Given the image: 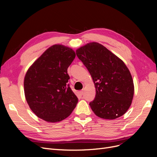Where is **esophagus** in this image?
<instances>
[{
  "label": "esophagus",
  "instance_id": "34e87169",
  "mask_svg": "<svg viewBox=\"0 0 157 157\" xmlns=\"http://www.w3.org/2000/svg\"><path fill=\"white\" fill-rule=\"evenodd\" d=\"M79 94L80 96H82V95L83 94V90H80V91H79Z\"/></svg>",
  "mask_w": 157,
  "mask_h": 157
}]
</instances>
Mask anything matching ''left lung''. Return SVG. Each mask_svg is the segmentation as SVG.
Wrapping results in <instances>:
<instances>
[{"label": "left lung", "mask_w": 157, "mask_h": 157, "mask_svg": "<svg viewBox=\"0 0 157 157\" xmlns=\"http://www.w3.org/2000/svg\"><path fill=\"white\" fill-rule=\"evenodd\" d=\"M76 54L91 75L96 88V97L90 103L95 115L111 120L125 114L132 104L134 86L123 61L95 42L81 46Z\"/></svg>", "instance_id": "8db88e82"}]
</instances>
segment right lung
Returning <instances> with one entry per match:
<instances>
[{
  "mask_svg": "<svg viewBox=\"0 0 157 157\" xmlns=\"http://www.w3.org/2000/svg\"><path fill=\"white\" fill-rule=\"evenodd\" d=\"M75 51L61 44L50 46L27 70L24 93L30 109L41 119L57 122L68 117L78 98L67 84Z\"/></svg>",
  "mask_w": 157,
  "mask_h": 157,
  "instance_id": "add662e5",
  "label": "right lung"
}]
</instances>
